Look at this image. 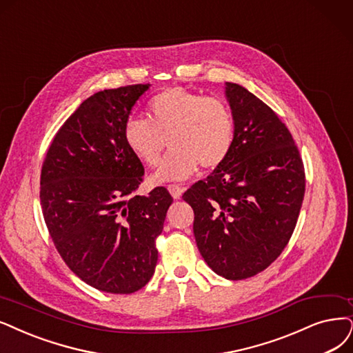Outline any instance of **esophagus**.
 Here are the masks:
<instances>
[{"label": "esophagus", "mask_w": 353, "mask_h": 353, "mask_svg": "<svg viewBox=\"0 0 353 353\" xmlns=\"http://www.w3.org/2000/svg\"><path fill=\"white\" fill-rule=\"evenodd\" d=\"M168 192L172 193V196L174 198V199H180V196H181V193H183V188L181 186H179V185H168Z\"/></svg>", "instance_id": "34e87169"}]
</instances>
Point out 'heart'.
<instances>
[{
    "instance_id": "obj_1",
    "label": "heart",
    "mask_w": 353,
    "mask_h": 353,
    "mask_svg": "<svg viewBox=\"0 0 353 353\" xmlns=\"http://www.w3.org/2000/svg\"><path fill=\"white\" fill-rule=\"evenodd\" d=\"M236 121L228 104L219 97H205L173 87L147 104L145 119H128L123 141L128 150L147 167L159 165L165 139L170 152L152 177L154 181L185 180L201 164L212 170L228 157Z\"/></svg>"
}]
</instances>
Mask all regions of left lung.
Instances as JSON below:
<instances>
[{
    "mask_svg": "<svg viewBox=\"0 0 353 353\" xmlns=\"http://www.w3.org/2000/svg\"><path fill=\"white\" fill-rule=\"evenodd\" d=\"M236 135L225 161L183 194L198 249L219 276L257 275L288 244L305 192L304 164L288 128L244 87L225 83Z\"/></svg>",
    "mask_w": 353,
    "mask_h": 353,
    "instance_id": "left-lung-1",
    "label": "left lung"
}]
</instances>
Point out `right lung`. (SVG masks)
Instances as JSON below:
<instances>
[{
    "instance_id": "1",
    "label": "right lung",
    "mask_w": 353,
    "mask_h": 353,
    "mask_svg": "<svg viewBox=\"0 0 353 353\" xmlns=\"http://www.w3.org/2000/svg\"><path fill=\"white\" fill-rule=\"evenodd\" d=\"M150 84L103 90L59 128L41 173L46 227L63 262L93 288L132 294L154 275L155 240L173 202L165 188L137 189L143 165L123 126Z\"/></svg>"
}]
</instances>
